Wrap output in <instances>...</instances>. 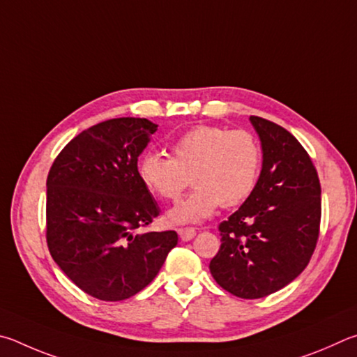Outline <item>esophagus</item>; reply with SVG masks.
Instances as JSON below:
<instances>
[{
	"mask_svg": "<svg viewBox=\"0 0 357 357\" xmlns=\"http://www.w3.org/2000/svg\"><path fill=\"white\" fill-rule=\"evenodd\" d=\"M178 235L183 241H190L196 236V229L195 227H182V229H178Z\"/></svg>",
	"mask_w": 357,
	"mask_h": 357,
	"instance_id": "obj_1",
	"label": "esophagus"
}]
</instances>
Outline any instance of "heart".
Wrapping results in <instances>:
<instances>
[{
    "label": "heart",
    "mask_w": 357,
    "mask_h": 357,
    "mask_svg": "<svg viewBox=\"0 0 357 357\" xmlns=\"http://www.w3.org/2000/svg\"><path fill=\"white\" fill-rule=\"evenodd\" d=\"M261 167V147L251 131L201 125L180 135L171 156L146 153L137 162L142 185L161 201L174 202L186 186L195 190L167 213L172 224L199 222L220 205L235 207L252 195Z\"/></svg>",
    "instance_id": "1"
}]
</instances>
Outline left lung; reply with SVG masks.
<instances>
[{"label":"left lung","mask_w":357,"mask_h":357,"mask_svg":"<svg viewBox=\"0 0 357 357\" xmlns=\"http://www.w3.org/2000/svg\"><path fill=\"white\" fill-rule=\"evenodd\" d=\"M264 165L245 204L220 224L221 248L210 273L243 299L284 289L309 265L321 221V186L299 141L284 127L251 116Z\"/></svg>","instance_id":"obj_1"}]
</instances>
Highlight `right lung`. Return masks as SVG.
<instances>
[{"mask_svg": "<svg viewBox=\"0 0 357 357\" xmlns=\"http://www.w3.org/2000/svg\"><path fill=\"white\" fill-rule=\"evenodd\" d=\"M158 125L119 117L81 131L47 177V245L72 282L122 301L152 282L177 245L174 230L137 234L160 207L137 175V156Z\"/></svg>", "mask_w": 357, "mask_h": 357, "instance_id": "add662e5", "label": "right lung"}]
</instances>
